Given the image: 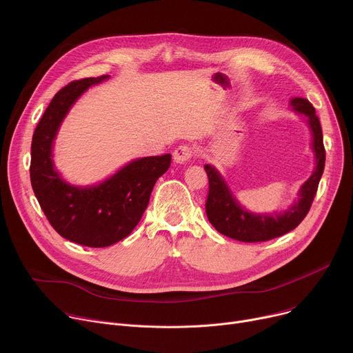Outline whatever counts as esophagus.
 Returning a JSON list of instances; mask_svg holds the SVG:
<instances>
[{
  "label": "esophagus",
  "mask_w": 353,
  "mask_h": 353,
  "mask_svg": "<svg viewBox=\"0 0 353 353\" xmlns=\"http://www.w3.org/2000/svg\"><path fill=\"white\" fill-rule=\"evenodd\" d=\"M192 157V149L187 145H180L179 148L174 149L173 152V159L176 163H185L191 159Z\"/></svg>",
  "instance_id": "obj_1"
}]
</instances>
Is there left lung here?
<instances>
[{"label": "left lung", "instance_id": "1", "mask_svg": "<svg viewBox=\"0 0 353 353\" xmlns=\"http://www.w3.org/2000/svg\"><path fill=\"white\" fill-rule=\"evenodd\" d=\"M290 105L296 113L307 117L312 130L313 150L316 155V169L313 174L301 185L297 203L289 207L285 212L275 215H256L247 212L237 203L218 170L211 165H205L204 169L210 183L205 211L208 221L219 233L244 243L267 241L293 230L310 211L325 165L323 130L320 120L316 116V109L307 99L294 97L290 100Z\"/></svg>", "mask_w": 353, "mask_h": 353}]
</instances>
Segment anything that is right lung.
<instances>
[{"mask_svg": "<svg viewBox=\"0 0 353 353\" xmlns=\"http://www.w3.org/2000/svg\"><path fill=\"white\" fill-rule=\"evenodd\" d=\"M109 75L70 82L41 116L33 138L30 181L39 204L56 232L88 247H108L127 237L145 212L157 180L170 168L172 155L135 159L92 187L64 181L53 163V142L75 100Z\"/></svg>", "mask_w": 353, "mask_h": 353, "instance_id": "add662e5", "label": "right lung"}]
</instances>
